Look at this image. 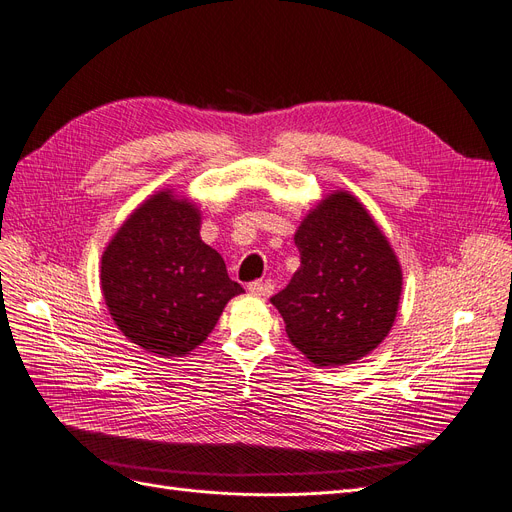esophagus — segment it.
<instances>
[{
	"mask_svg": "<svg viewBox=\"0 0 512 512\" xmlns=\"http://www.w3.org/2000/svg\"><path fill=\"white\" fill-rule=\"evenodd\" d=\"M249 291L255 295H261V298H268V295L274 291V285L270 280H255V283L249 285Z\"/></svg>",
	"mask_w": 512,
	"mask_h": 512,
	"instance_id": "1",
	"label": "esophagus"
}]
</instances>
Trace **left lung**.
Masks as SVG:
<instances>
[{"label":"left lung","mask_w":512,"mask_h":512,"mask_svg":"<svg viewBox=\"0 0 512 512\" xmlns=\"http://www.w3.org/2000/svg\"><path fill=\"white\" fill-rule=\"evenodd\" d=\"M302 266L270 300L287 336L319 366H342L385 340L402 270L387 238L349 193H334L295 232Z\"/></svg>","instance_id":"8db88e82"}]
</instances>
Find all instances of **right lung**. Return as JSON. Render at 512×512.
Here are the masks:
<instances>
[{
	"mask_svg": "<svg viewBox=\"0 0 512 512\" xmlns=\"http://www.w3.org/2000/svg\"><path fill=\"white\" fill-rule=\"evenodd\" d=\"M102 291L114 323L148 353L193 351L244 289L200 238V212L170 191L146 200L102 257Z\"/></svg>",
	"mask_w": 512,
	"mask_h": 512,
	"instance_id": "add662e5",
	"label": "right lung"
}]
</instances>
